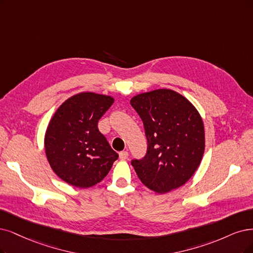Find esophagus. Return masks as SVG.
<instances>
[{
	"mask_svg": "<svg viewBox=\"0 0 253 253\" xmlns=\"http://www.w3.org/2000/svg\"><path fill=\"white\" fill-rule=\"evenodd\" d=\"M119 155H120L121 160H127V158H128V152L127 151H121L119 153Z\"/></svg>",
	"mask_w": 253,
	"mask_h": 253,
	"instance_id": "34e87169",
	"label": "esophagus"
}]
</instances>
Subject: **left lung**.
Instances as JSON below:
<instances>
[{
    "label": "left lung",
    "mask_w": 253,
    "mask_h": 253,
    "mask_svg": "<svg viewBox=\"0 0 253 253\" xmlns=\"http://www.w3.org/2000/svg\"><path fill=\"white\" fill-rule=\"evenodd\" d=\"M130 104L143 121L148 144L146 155L131 161L138 178L156 193L179 188L197 170L204 153L199 112L171 89L141 93Z\"/></svg>",
    "instance_id": "1"
}]
</instances>
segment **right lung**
Wrapping results in <instances>:
<instances>
[{
	"label": "right lung",
	"mask_w": 253,
	"mask_h": 253,
	"mask_svg": "<svg viewBox=\"0 0 253 253\" xmlns=\"http://www.w3.org/2000/svg\"><path fill=\"white\" fill-rule=\"evenodd\" d=\"M114 103L109 96L81 92L55 112L44 136L45 154L59 178L76 188H90L110 171L119 154L98 129Z\"/></svg>",
	"instance_id": "add662e5"
}]
</instances>
